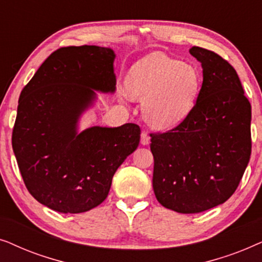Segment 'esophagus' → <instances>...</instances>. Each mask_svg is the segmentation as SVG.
Here are the masks:
<instances>
[{"instance_id": "esophagus-1", "label": "esophagus", "mask_w": 262, "mask_h": 262, "mask_svg": "<svg viewBox=\"0 0 262 262\" xmlns=\"http://www.w3.org/2000/svg\"><path fill=\"white\" fill-rule=\"evenodd\" d=\"M141 143H142V145H148L149 144V143H150V137H149L148 132H144V131L142 132V135H141Z\"/></svg>"}]
</instances>
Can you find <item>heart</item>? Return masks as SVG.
I'll use <instances>...</instances> for the list:
<instances>
[{"label":"heart","instance_id":"b5f03b06","mask_svg":"<svg viewBox=\"0 0 262 262\" xmlns=\"http://www.w3.org/2000/svg\"><path fill=\"white\" fill-rule=\"evenodd\" d=\"M200 83L202 77L194 66L160 52L132 64L125 78L128 94L143 102V117L157 130H168L187 119L195 106Z\"/></svg>","mask_w":262,"mask_h":262}]
</instances>
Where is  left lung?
I'll use <instances>...</instances> for the list:
<instances>
[{
  "label": "left lung",
  "instance_id": "8db88e82",
  "mask_svg": "<svg viewBox=\"0 0 262 262\" xmlns=\"http://www.w3.org/2000/svg\"><path fill=\"white\" fill-rule=\"evenodd\" d=\"M203 84L192 113L173 130L151 134L152 187L161 205L199 213L227 202L252 152V107L234 68L217 53L193 46Z\"/></svg>",
  "mask_w": 262,
  "mask_h": 262
}]
</instances>
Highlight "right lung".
Listing matches in <instances>:
<instances>
[{
	"instance_id": "1",
	"label": "right lung",
	"mask_w": 262,
	"mask_h": 262,
	"mask_svg": "<svg viewBox=\"0 0 262 262\" xmlns=\"http://www.w3.org/2000/svg\"><path fill=\"white\" fill-rule=\"evenodd\" d=\"M114 58L111 48H62L20 94L12 136L17 166L28 192L57 212L81 213L100 205L114 173L139 144L136 124L78 130L96 92H116Z\"/></svg>"
}]
</instances>
